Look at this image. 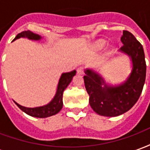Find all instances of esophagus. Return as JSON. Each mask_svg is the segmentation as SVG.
<instances>
[{
    "label": "esophagus",
    "instance_id": "1",
    "mask_svg": "<svg viewBox=\"0 0 150 150\" xmlns=\"http://www.w3.org/2000/svg\"><path fill=\"white\" fill-rule=\"evenodd\" d=\"M83 71H84V69H83V67H79L78 69H77V72H78L79 74H80V75H82L83 73Z\"/></svg>",
    "mask_w": 150,
    "mask_h": 150
}]
</instances>
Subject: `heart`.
<instances>
[{
	"label": "heart",
	"instance_id": "obj_1",
	"mask_svg": "<svg viewBox=\"0 0 150 150\" xmlns=\"http://www.w3.org/2000/svg\"><path fill=\"white\" fill-rule=\"evenodd\" d=\"M104 46V42L102 40H100L96 42V43L95 44V48L96 50H101Z\"/></svg>",
	"mask_w": 150,
	"mask_h": 150
}]
</instances>
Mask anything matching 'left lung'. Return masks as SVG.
Instances as JSON below:
<instances>
[{
    "mask_svg": "<svg viewBox=\"0 0 150 150\" xmlns=\"http://www.w3.org/2000/svg\"><path fill=\"white\" fill-rule=\"evenodd\" d=\"M120 51L131 58L132 70L125 82L110 86L93 70L87 69L83 76L89 104L96 112L104 116H117L131 109L142 94L146 76L143 46L133 34L123 31Z\"/></svg>",
    "mask_w": 150,
    "mask_h": 150,
    "instance_id": "left-lung-1",
    "label": "left lung"
}]
</instances>
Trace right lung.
<instances>
[{
  "label": "right lung",
  "instance_id": "obj_1",
  "mask_svg": "<svg viewBox=\"0 0 150 150\" xmlns=\"http://www.w3.org/2000/svg\"><path fill=\"white\" fill-rule=\"evenodd\" d=\"M27 38L31 40H40L42 38V37L39 36L38 34H34L30 31L27 30L22 31L21 33L18 34L13 41L18 39V38ZM75 74H76L75 71H72L71 72L62 74L61 77L59 79V84H58L55 96L49 104H46L44 106H42V107L25 108L21 106L20 104H18L15 101L14 103L18 105V107L21 110H22L24 112H25L26 114L31 116L38 117V118H46V117H48V116L55 115L62 109V105H63V103H62L63 91H64L66 88H67V86L70 84V83L72 80V78L74 77V75Z\"/></svg>",
  "mask_w": 150,
  "mask_h": 150
}]
</instances>
